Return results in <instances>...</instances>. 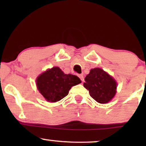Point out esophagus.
Wrapping results in <instances>:
<instances>
[{"mask_svg": "<svg viewBox=\"0 0 146 146\" xmlns=\"http://www.w3.org/2000/svg\"><path fill=\"white\" fill-rule=\"evenodd\" d=\"M78 76H79L81 80L83 82V81H84V76H83L82 74H80V75Z\"/></svg>", "mask_w": 146, "mask_h": 146, "instance_id": "esophagus-1", "label": "esophagus"}]
</instances>
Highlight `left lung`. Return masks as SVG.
Returning <instances> with one entry per match:
<instances>
[{
    "instance_id": "8db88e82",
    "label": "left lung",
    "mask_w": 146,
    "mask_h": 146,
    "mask_svg": "<svg viewBox=\"0 0 146 146\" xmlns=\"http://www.w3.org/2000/svg\"><path fill=\"white\" fill-rule=\"evenodd\" d=\"M84 87L88 90L90 96L100 104L108 103L117 92V82L115 79L99 68L90 70L85 78Z\"/></svg>"
}]
</instances>
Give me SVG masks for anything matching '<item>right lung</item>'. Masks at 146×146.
Listing matches in <instances>:
<instances>
[{
	"mask_svg": "<svg viewBox=\"0 0 146 146\" xmlns=\"http://www.w3.org/2000/svg\"><path fill=\"white\" fill-rule=\"evenodd\" d=\"M82 82L77 76L66 74L54 66L40 74L36 80L38 90L49 102H56L68 94L71 88Z\"/></svg>",
	"mask_w": 146,
	"mask_h": 146,
	"instance_id": "right-lung-1",
	"label": "right lung"
}]
</instances>
